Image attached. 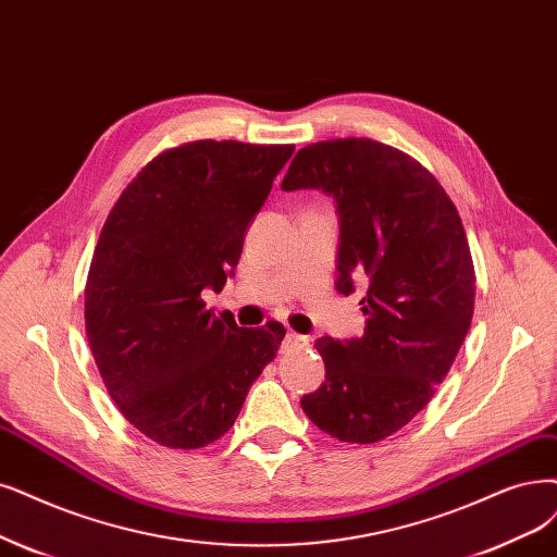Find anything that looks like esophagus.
<instances>
[{"label": "esophagus", "instance_id": "esophagus-1", "mask_svg": "<svg viewBox=\"0 0 557 557\" xmlns=\"http://www.w3.org/2000/svg\"><path fill=\"white\" fill-rule=\"evenodd\" d=\"M307 342H310V339H307L305 335H298V333H286L284 335V348H305L307 346Z\"/></svg>", "mask_w": 557, "mask_h": 557}]
</instances>
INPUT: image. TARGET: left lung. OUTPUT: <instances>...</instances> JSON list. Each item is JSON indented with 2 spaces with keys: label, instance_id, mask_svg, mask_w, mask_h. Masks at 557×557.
Listing matches in <instances>:
<instances>
[{
  "label": "left lung",
  "instance_id": "left-lung-1",
  "mask_svg": "<svg viewBox=\"0 0 557 557\" xmlns=\"http://www.w3.org/2000/svg\"><path fill=\"white\" fill-rule=\"evenodd\" d=\"M282 190L335 201V286L367 284L364 335L317 339L325 381L300 406L337 441L379 443L431 401L468 335L475 268L461 218L418 160L364 137L300 149Z\"/></svg>",
  "mask_w": 557,
  "mask_h": 557
}]
</instances>
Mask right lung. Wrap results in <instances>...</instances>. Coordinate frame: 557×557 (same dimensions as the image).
I'll use <instances>...</instances> for the list:
<instances>
[{
	"label": "right lung",
	"instance_id": "right-lung-1",
	"mask_svg": "<svg viewBox=\"0 0 557 557\" xmlns=\"http://www.w3.org/2000/svg\"><path fill=\"white\" fill-rule=\"evenodd\" d=\"M292 144L199 139L153 158L102 226L85 289L87 337L119 410L158 445L197 449L230 431L284 327L206 310Z\"/></svg>",
	"mask_w": 557,
	"mask_h": 557
}]
</instances>
